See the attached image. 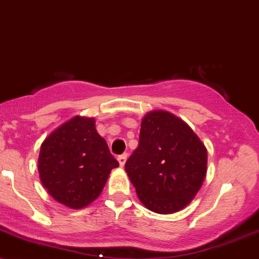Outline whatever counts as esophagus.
Segmentation results:
<instances>
[{
	"instance_id": "obj_1",
	"label": "esophagus",
	"mask_w": 259,
	"mask_h": 259,
	"mask_svg": "<svg viewBox=\"0 0 259 259\" xmlns=\"http://www.w3.org/2000/svg\"><path fill=\"white\" fill-rule=\"evenodd\" d=\"M127 157H128V155H127V154H122V155H120V156L117 157L118 163H120L121 167L124 166V163H126V161H127Z\"/></svg>"
}]
</instances>
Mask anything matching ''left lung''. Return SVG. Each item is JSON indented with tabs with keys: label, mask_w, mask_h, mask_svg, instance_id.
Instances as JSON below:
<instances>
[{
	"label": "left lung",
	"mask_w": 259,
	"mask_h": 259,
	"mask_svg": "<svg viewBox=\"0 0 259 259\" xmlns=\"http://www.w3.org/2000/svg\"><path fill=\"white\" fill-rule=\"evenodd\" d=\"M148 209L171 214L187 207L207 173V149L182 118L165 110L142 118L139 145L124 165Z\"/></svg>",
	"instance_id": "8db88e82"
}]
</instances>
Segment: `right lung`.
<instances>
[{"label":"right lung","mask_w":259,"mask_h":259,"mask_svg":"<svg viewBox=\"0 0 259 259\" xmlns=\"http://www.w3.org/2000/svg\"><path fill=\"white\" fill-rule=\"evenodd\" d=\"M118 162L93 117L75 116L57 127L42 142L39 179L47 193L66 207H86L100 195Z\"/></svg>","instance_id":"1"}]
</instances>
